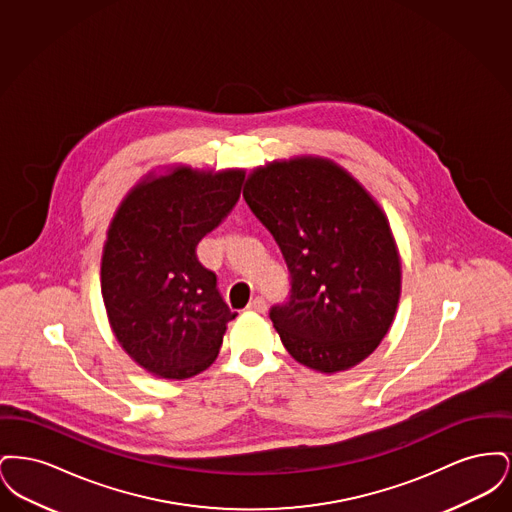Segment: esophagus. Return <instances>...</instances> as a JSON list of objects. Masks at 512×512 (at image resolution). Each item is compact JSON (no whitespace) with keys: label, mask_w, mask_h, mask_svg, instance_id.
<instances>
[{"label":"esophagus","mask_w":512,"mask_h":512,"mask_svg":"<svg viewBox=\"0 0 512 512\" xmlns=\"http://www.w3.org/2000/svg\"><path fill=\"white\" fill-rule=\"evenodd\" d=\"M247 309H249L251 313H259V315H263V313L267 311V301H265L263 297H255V299L247 305Z\"/></svg>","instance_id":"34e87169"}]
</instances>
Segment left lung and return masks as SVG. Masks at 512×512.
<instances>
[{
    "label": "left lung",
    "instance_id": "8db88e82",
    "mask_svg": "<svg viewBox=\"0 0 512 512\" xmlns=\"http://www.w3.org/2000/svg\"><path fill=\"white\" fill-rule=\"evenodd\" d=\"M244 199L292 274L290 301L270 309L288 353L320 374L365 361L388 334L401 295V257L378 201L318 155L253 169Z\"/></svg>",
    "mask_w": 512,
    "mask_h": 512
}]
</instances>
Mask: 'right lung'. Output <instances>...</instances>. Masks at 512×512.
<instances>
[{
  "label": "right lung",
  "instance_id": "1",
  "mask_svg": "<svg viewBox=\"0 0 512 512\" xmlns=\"http://www.w3.org/2000/svg\"><path fill=\"white\" fill-rule=\"evenodd\" d=\"M244 176L188 165L147 172L109 224L101 255L107 318L128 357L157 378L186 380L207 370L238 315L195 247L232 211Z\"/></svg>",
  "mask_w": 512,
  "mask_h": 512
}]
</instances>
